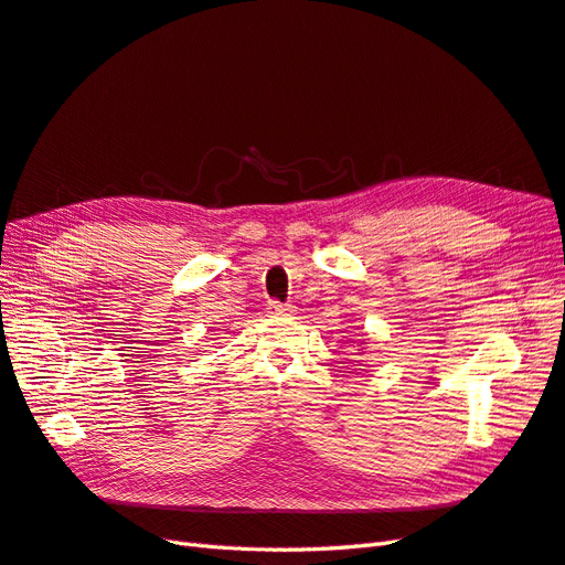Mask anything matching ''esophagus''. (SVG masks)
<instances>
[{
  "label": "esophagus",
  "instance_id": "esophagus-1",
  "mask_svg": "<svg viewBox=\"0 0 565 565\" xmlns=\"http://www.w3.org/2000/svg\"><path fill=\"white\" fill-rule=\"evenodd\" d=\"M267 310H269V315H291L294 306H281V302L271 300V302H267Z\"/></svg>",
  "mask_w": 565,
  "mask_h": 565
}]
</instances>
